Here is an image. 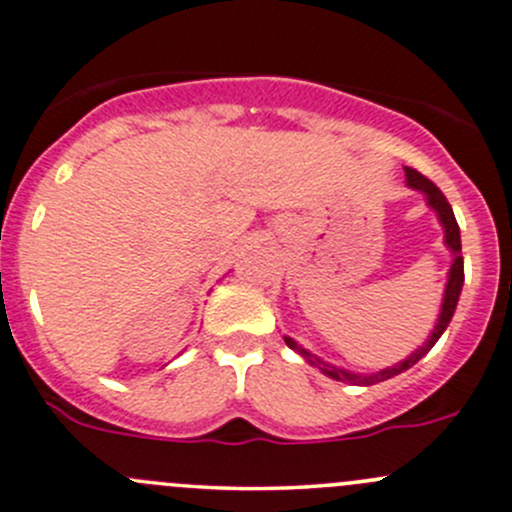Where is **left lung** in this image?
<instances>
[{"label": "left lung", "mask_w": 512, "mask_h": 512, "mask_svg": "<svg viewBox=\"0 0 512 512\" xmlns=\"http://www.w3.org/2000/svg\"><path fill=\"white\" fill-rule=\"evenodd\" d=\"M406 181L411 189L421 191V194H426L428 199V206L430 209L438 214V221L443 224V231H445V246L450 249V254H453V263H450V271H448V283H445V293H443V306H440V316H438V323H435L433 333L428 336V341L423 343V346H418L416 351L411 353V356L406 358V361L396 363V366L391 368H383V371L378 373H371V376H361V373H351V371H343V368L338 366H331V363L321 361L318 356H313V353H308L306 348L298 346L293 338L283 336V341H286L288 348H293L296 353H301L303 358H306L311 366H316L318 371L326 373L328 378H333V381H341V383H351V386H373V383H381V381H388V378L398 376V373L408 371L411 366H416L418 361H421L423 356L430 351V348L435 346V341H438L440 336H443V331L448 328L450 318H453L455 313V306H458V298H460V288H463V256H460V229H458V221H455L453 216V209H450L448 199L443 196V191L438 189V186L433 184V181L426 179V176L421 174V171L411 169V166H406Z\"/></svg>", "instance_id": "1"}]
</instances>
